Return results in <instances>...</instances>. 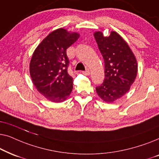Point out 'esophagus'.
<instances>
[{"label": "esophagus", "instance_id": "1", "mask_svg": "<svg viewBox=\"0 0 159 159\" xmlns=\"http://www.w3.org/2000/svg\"><path fill=\"white\" fill-rule=\"evenodd\" d=\"M82 73L84 74V75H90V70H89L88 69H87L86 70L84 71H83V72H82Z\"/></svg>", "mask_w": 159, "mask_h": 159}]
</instances>
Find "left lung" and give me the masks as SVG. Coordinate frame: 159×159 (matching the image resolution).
Segmentation results:
<instances>
[{
    "mask_svg": "<svg viewBox=\"0 0 159 159\" xmlns=\"http://www.w3.org/2000/svg\"><path fill=\"white\" fill-rule=\"evenodd\" d=\"M105 63L103 82L95 88L102 100L111 103L123 96L135 80L137 61L127 43L116 32L104 37L101 32L94 34Z\"/></svg>",
    "mask_w": 159,
    "mask_h": 159,
    "instance_id": "left-lung-1",
    "label": "left lung"
}]
</instances>
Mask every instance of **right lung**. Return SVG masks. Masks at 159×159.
I'll return each mask as SVG.
<instances>
[{"mask_svg": "<svg viewBox=\"0 0 159 159\" xmlns=\"http://www.w3.org/2000/svg\"><path fill=\"white\" fill-rule=\"evenodd\" d=\"M78 38L79 34L58 29L41 42L32 55L30 72L33 84L39 93L54 103L64 101L72 90L66 49Z\"/></svg>", "mask_w": 159, "mask_h": 159, "instance_id": "right-lung-1", "label": "right lung"}]
</instances>
